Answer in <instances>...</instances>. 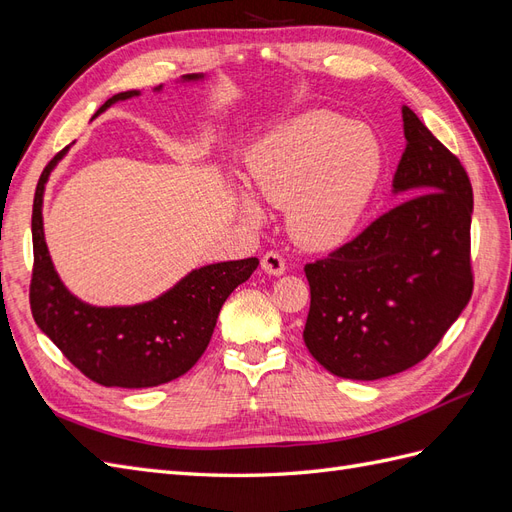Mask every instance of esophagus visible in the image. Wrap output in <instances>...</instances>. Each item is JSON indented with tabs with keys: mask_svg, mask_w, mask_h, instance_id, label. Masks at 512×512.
<instances>
[{
	"mask_svg": "<svg viewBox=\"0 0 512 512\" xmlns=\"http://www.w3.org/2000/svg\"><path fill=\"white\" fill-rule=\"evenodd\" d=\"M260 267L269 275H282L286 271V260L277 252H267L260 260Z\"/></svg>",
	"mask_w": 512,
	"mask_h": 512,
	"instance_id": "esophagus-1",
	"label": "esophagus"
}]
</instances>
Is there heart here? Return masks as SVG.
Masks as SVG:
<instances>
[{
	"label": "heart",
	"instance_id": "heart-1",
	"mask_svg": "<svg viewBox=\"0 0 512 512\" xmlns=\"http://www.w3.org/2000/svg\"><path fill=\"white\" fill-rule=\"evenodd\" d=\"M245 166L252 192L286 207L292 239L324 252L359 228L382 175V147L367 126L312 111L262 136ZM237 209L247 222L262 220L252 194H239Z\"/></svg>",
	"mask_w": 512,
	"mask_h": 512
}]
</instances>
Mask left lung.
<instances>
[{
    "label": "left lung",
    "instance_id": "obj_1",
    "mask_svg": "<svg viewBox=\"0 0 512 512\" xmlns=\"http://www.w3.org/2000/svg\"><path fill=\"white\" fill-rule=\"evenodd\" d=\"M401 117L406 151L393 194L410 198L305 265V346L348 380H380L421 363L472 297L468 173L412 108Z\"/></svg>",
    "mask_w": 512,
    "mask_h": 512
}]
</instances>
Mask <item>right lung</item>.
Segmentation results:
<instances>
[{"label": "right lung", "instance_id": "obj_1", "mask_svg": "<svg viewBox=\"0 0 512 512\" xmlns=\"http://www.w3.org/2000/svg\"><path fill=\"white\" fill-rule=\"evenodd\" d=\"M198 81H205V74L181 76V83ZM153 91H162V85ZM136 96H141L138 89L121 91L108 98L96 115ZM68 149H61L46 164L34 196V275L29 290L34 320L76 369L102 386L149 389L175 380L203 356L224 301L239 284L250 280L258 258L192 269L173 288L145 303L100 307L81 301L55 271L42 222L46 181Z\"/></svg>", "mask_w": 512, "mask_h": 512}]
</instances>
